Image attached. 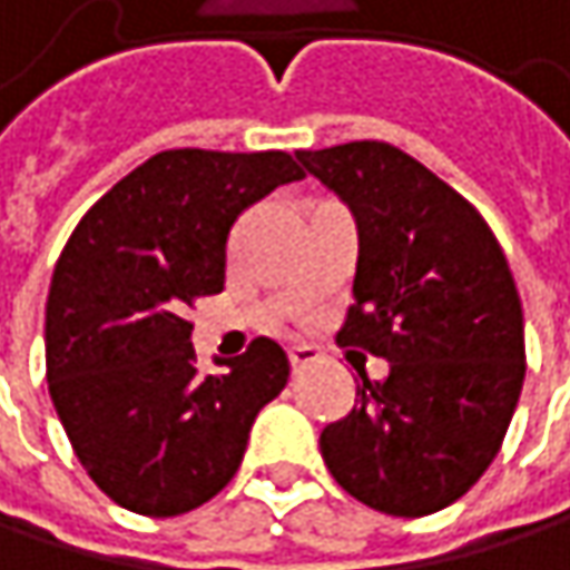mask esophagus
<instances>
[{
  "instance_id": "obj_1",
  "label": "esophagus",
  "mask_w": 570,
  "mask_h": 570,
  "mask_svg": "<svg viewBox=\"0 0 570 570\" xmlns=\"http://www.w3.org/2000/svg\"><path fill=\"white\" fill-rule=\"evenodd\" d=\"M320 360H323V353H320L316 346H293V350H289V366H293V373H303V370L316 366Z\"/></svg>"
}]
</instances>
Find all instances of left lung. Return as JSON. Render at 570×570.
<instances>
[{
    "label": "left lung",
    "mask_w": 570,
    "mask_h": 570,
    "mask_svg": "<svg viewBox=\"0 0 570 570\" xmlns=\"http://www.w3.org/2000/svg\"><path fill=\"white\" fill-rule=\"evenodd\" d=\"M356 217L360 261L340 346L390 360L320 432L356 502L422 518L462 499L502 449L524 383V320L485 217L386 141L299 151Z\"/></svg>",
    "instance_id": "1"
}]
</instances>
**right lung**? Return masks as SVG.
Listing matches in <instances>:
<instances>
[{
	"mask_svg": "<svg viewBox=\"0 0 570 570\" xmlns=\"http://www.w3.org/2000/svg\"><path fill=\"white\" fill-rule=\"evenodd\" d=\"M299 177L286 151L174 148L121 177L71 230L46 303V376L81 469L115 505L174 518L240 469L289 360L257 336L207 376L187 309L224 289L234 220Z\"/></svg>",
	"mask_w": 570,
	"mask_h": 570,
	"instance_id": "right-lung-1",
	"label": "right lung"
}]
</instances>
